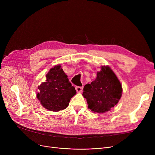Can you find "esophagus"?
Instances as JSON below:
<instances>
[{"label":"esophagus","instance_id":"esophagus-1","mask_svg":"<svg viewBox=\"0 0 155 155\" xmlns=\"http://www.w3.org/2000/svg\"><path fill=\"white\" fill-rule=\"evenodd\" d=\"M75 89L77 92H81L83 90V87H79V86H77L75 87Z\"/></svg>","mask_w":155,"mask_h":155}]
</instances>
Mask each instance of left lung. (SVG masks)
Returning a JSON list of instances; mask_svg holds the SVG:
<instances>
[{"mask_svg": "<svg viewBox=\"0 0 155 155\" xmlns=\"http://www.w3.org/2000/svg\"><path fill=\"white\" fill-rule=\"evenodd\" d=\"M123 88L117 77L109 67H102L97 73L96 79L84 86L83 96L88 108L92 111L104 113L116 105L122 95Z\"/></svg>", "mask_w": 155, "mask_h": 155, "instance_id": "left-lung-1", "label": "left lung"}]
</instances>
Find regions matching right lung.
Instances as JSON below:
<instances>
[{
	"mask_svg": "<svg viewBox=\"0 0 155 155\" xmlns=\"http://www.w3.org/2000/svg\"><path fill=\"white\" fill-rule=\"evenodd\" d=\"M46 77V82L38 87V99L49 110L56 112L66 109L71 97L77 93L67 75L60 65H57L50 69Z\"/></svg>",
	"mask_w": 155,
	"mask_h": 155,
	"instance_id": "1",
	"label": "right lung"
}]
</instances>
